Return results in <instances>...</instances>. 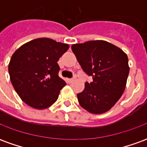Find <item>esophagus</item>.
<instances>
[{
	"mask_svg": "<svg viewBox=\"0 0 147 147\" xmlns=\"http://www.w3.org/2000/svg\"><path fill=\"white\" fill-rule=\"evenodd\" d=\"M74 80V79H67V83H71V82H72V81H73Z\"/></svg>",
	"mask_w": 147,
	"mask_h": 147,
	"instance_id": "1",
	"label": "esophagus"
}]
</instances>
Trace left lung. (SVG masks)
<instances>
[{
  "mask_svg": "<svg viewBox=\"0 0 147 147\" xmlns=\"http://www.w3.org/2000/svg\"><path fill=\"white\" fill-rule=\"evenodd\" d=\"M71 50L92 82L77 94L80 105L91 113L109 110L120 98L129 74L127 54L109 42L96 40L75 44Z\"/></svg>",
  "mask_w": 147,
  "mask_h": 147,
  "instance_id": "obj_1",
  "label": "left lung"
}]
</instances>
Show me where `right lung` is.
<instances>
[{"label":"right lung","mask_w":147,"mask_h":147,"mask_svg":"<svg viewBox=\"0 0 147 147\" xmlns=\"http://www.w3.org/2000/svg\"><path fill=\"white\" fill-rule=\"evenodd\" d=\"M69 48L67 44L47 38L23 45L11 56L8 73L18 95L37 109L49 107L58 98L66 83L59 77V58Z\"/></svg>","instance_id":"right-lung-1"}]
</instances>
